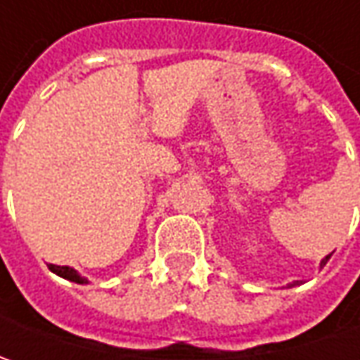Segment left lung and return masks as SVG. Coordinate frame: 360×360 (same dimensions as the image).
<instances>
[{
	"label": "left lung",
	"instance_id": "left-lung-1",
	"mask_svg": "<svg viewBox=\"0 0 360 360\" xmlns=\"http://www.w3.org/2000/svg\"><path fill=\"white\" fill-rule=\"evenodd\" d=\"M328 258H330V255L325 256V258H323V260H321V266H325V264H326V260H328Z\"/></svg>",
	"mask_w": 360,
	"mask_h": 360
}]
</instances>
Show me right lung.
<instances>
[{
	"instance_id": "right-lung-1",
	"label": "right lung",
	"mask_w": 360,
	"mask_h": 360,
	"mask_svg": "<svg viewBox=\"0 0 360 360\" xmlns=\"http://www.w3.org/2000/svg\"><path fill=\"white\" fill-rule=\"evenodd\" d=\"M51 272H56L58 276H62L65 281H72V283L77 284H88V278H84V276H79V272L74 269H70V266H58V264H49L48 266Z\"/></svg>"
}]
</instances>
